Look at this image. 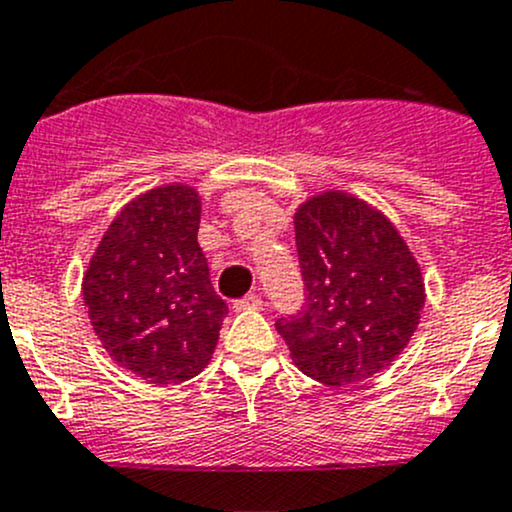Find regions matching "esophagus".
<instances>
[{"mask_svg": "<svg viewBox=\"0 0 512 512\" xmlns=\"http://www.w3.org/2000/svg\"><path fill=\"white\" fill-rule=\"evenodd\" d=\"M260 307H262V297H257V294H247V297L237 299V302L232 304L235 312H252V309H260Z\"/></svg>", "mask_w": 512, "mask_h": 512, "instance_id": "34e87169", "label": "esophagus"}]
</instances>
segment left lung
<instances>
[{
    "mask_svg": "<svg viewBox=\"0 0 512 512\" xmlns=\"http://www.w3.org/2000/svg\"><path fill=\"white\" fill-rule=\"evenodd\" d=\"M304 297L275 324L294 366L327 386L386 369L414 337L426 302L421 267L396 225L366 200L324 190L294 213Z\"/></svg>",
    "mask_w": 512,
    "mask_h": 512,
    "instance_id": "left-lung-1",
    "label": "left lung"
}]
</instances>
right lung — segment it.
I'll return each instance as SVG.
<instances>
[{
    "instance_id": "right-lung-1",
    "label": "right lung",
    "mask_w": 512,
    "mask_h": 512,
    "mask_svg": "<svg viewBox=\"0 0 512 512\" xmlns=\"http://www.w3.org/2000/svg\"><path fill=\"white\" fill-rule=\"evenodd\" d=\"M200 210L193 185L141 193L103 232L81 282L108 356L158 386L208 366L227 314L198 245Z\"/></svg>"
}]
</instances>
